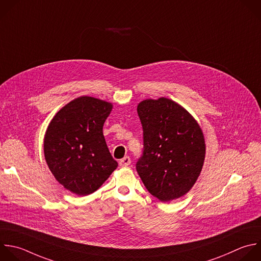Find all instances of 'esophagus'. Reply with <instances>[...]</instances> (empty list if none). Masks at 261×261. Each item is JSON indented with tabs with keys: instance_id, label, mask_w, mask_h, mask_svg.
I'll return each instance as SVG.
<instances>
[{
	"instance_id": "obj_1",
	"label": "esophagus",
	"mask_w": 261,
	"mask_h": 261,
	"mask_svg": "<svg viewBox=\"0 0 261 261\" xmlns=\"http://www.w3.org/2000/svg\"><path fill=\"white\" fill-rule=\"evenodd\" d=\"M131 164V159L128 156V155H126V156H124L122 160H120V162H119V165L121 166V167H127V166H129Z\"/></svg>"
}]
</instances>
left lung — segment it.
I'll return each mask as SVG.
<instances>
[{
	"label": "left lung",
	"instance_id": "left-lung-1",
	"mask_svg": "<svg viewBox=\"0 0 261 261\" xmlns=\"http://www.w3.org/2000/svg\"><path fill=\"white\" fill-rule=\"evenodd\" d=\"M137 113L143 129V154L136 170L146 190L161 202L188 194L205 161L203 131L195 118L169 98L145 99Z\"/></svg>",
	"mask_w": 261,
	"mask_h": 261
}]
</instances>
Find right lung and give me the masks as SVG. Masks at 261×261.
<instances>
[{
    "instance_id": "right-lung-1",
    "label": "right lung",
    "mask_w": 261,
    "mask_h": 261,
    "mask_svg": "<svg viewBox=\"0 0 261 261\" xmlns=\"http://www.w3.org/2000/svg\"><path fill=\"white\" fill-rule=\"evenodd\" d=\"M112 110L111 102L81 96L61 108L48 125L46 163L55 179L72 194L94 193L118 167L102 131Z\"/></svg>"
}]
</instances>
